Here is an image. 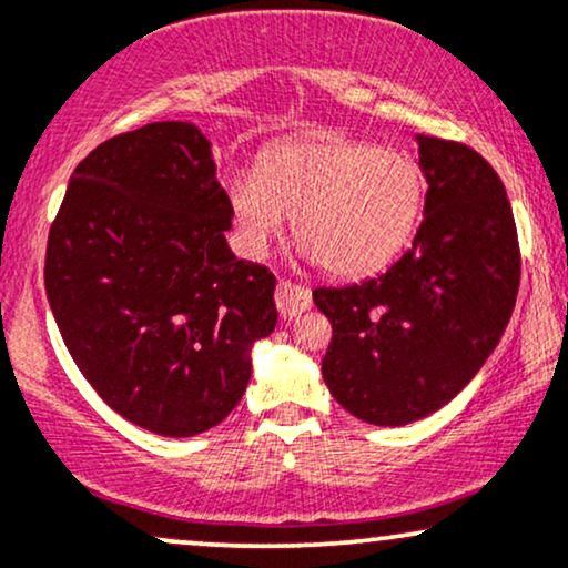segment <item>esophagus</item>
Wrapping results in <instances>:
<instances>
[{
  "label": "esophagus",
  "instance_id": "obj_1",
  "mask_svg": "<svg viewBox=\"0 0 568 568\" xmlns=\"http://www.w3.org/2000/svg\"><path fill=\"white\" fill-rule=\"evenodd\" d=\"M275 302H277L280 317L293 320L298 317V314H304L306 310H312V293L302 288V285L288 283V280H280L275 291Z\"/></svg>",
  "mask_w": 568,
  "mask_h": 568
}]
</instances>
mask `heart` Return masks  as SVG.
<instances>
[{
  "label": "heart",
  "instance_id": "obj_1",
  "mask_svg": "<svg viewBox=\"0 0 568 568\" xmlns=\"http://www.w3.org/2000/svg\"><path fill=\"white\" fill-rule=\"evenodd\" d=\"M426 193V172L413 153L341 136L283 142L266 150L258 172L227 182L245 254H262L293 216L302 256L336 277L375 275L405 254Z\"/></svg>",
  "mask_w": 568,
  "mask_h": 568
}]
</instances>
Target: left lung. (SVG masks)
<instances>
[{
	"mask_svg": "<svg viewBox=\"0 0 568 568\" xmlns=\"http://www.w3.org/2000/svg\"><path fill=\"white\" fill-rule=\"evenodd\" d=\"M415 140L428 193L413 248L384 275L312 293L333 325L325 386L373 426L426 418L474 381L508 327L521 275L495 169L460 142Z\"/></svg>",
	"mask_w": 568,
	"mask_h": 568,
	"instance_id": "obj_1",
	"label": "left lung"
}]
</instances>
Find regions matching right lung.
<instances>
[{"label": "right lung", "mask_w": 568, "mask_h": 568, "mask_svg": "<svg viewBox=\"0 0 568 568\" xmlns=\"http://www.w3.org/2000/svg\"><path fill=\"white\" fill-rule=\"evenodd\" d=\"M227 193L190 121L102 142L68 182L44 288L68 352L115 413L159 436L222 423L275 331V277L232 254Z\"/></svg>", "instance_id": "right-lung-1"}]
</instances>
